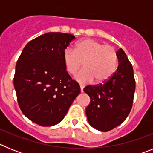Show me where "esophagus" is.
I'll return each mask as SVG.
<instances>
[{
    "mask_svg": "<svg viewBox=\"0 0 153 153\" xmlns=\"http://www.w3.org/2000/svg\"><path fill=\"white\" fill-rule=\"evenodd\" d=\"M83 88H84V86H83V85H80V91H81V93H83Z\"/></svg>",
    "mask_w": 153,
    "mask_h": 153,
    "instance_id": "1",
    "label": "esophagus"
}]
</instances>
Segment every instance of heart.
Segmentation results:
<instances>
[{
    "label": "heart",
    "mask_w": 153,
    "mask_h": 153,
    "mask_svg": "<svg viewBox=\"0 0 153 153\" xmlns=\"http://www.w3.org/2000/svg\"><path fill=\"white\" fill-rule=\"evenodd\" d=\"M64 67L67 72L74 75L82 66L83 70L76 75L80 83H97L107 81L117 70L118 56L111 45L103 44L93 39L81 40L76 46L75 51L67 48L63 53Z\"/></svg>",
    "instance_id": "1"
}]
</instances>
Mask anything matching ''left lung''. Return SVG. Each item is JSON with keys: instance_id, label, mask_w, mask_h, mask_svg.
I'll return each instance as SVG.
<instances>
[{"instance_id": "8db88e82", "label": "left lung", "mask_w": 153, "mask_h": 153, "mask_svg": "<svg viewBox=\"0 0 153 153\" xmlns=\"http://www.w3.org/2000/svg\"><path fill=\"white\" fill-rule=\"evenodd\" d=\"M119 65L116 72L103 83L87 86L90 103L86 109L89 123L108 132L122 123L129 116L133 102L136 81L133 68L122 48L117 51Z\"/></svg>"}]
</instances>
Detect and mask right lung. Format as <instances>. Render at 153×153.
<instances>
[{"instance_id": "obj_1", "label": "right lung", "mask_w": 153, "mask_h": 153, "mask_svg": "<svg viewBox=\"0 0 153 153\" xmlns=\"http://www.w3.org/2000/svg\"><path fill=\"white\" fill-rule=\"evenodd\" d=\"M75 36L51 32L30 40L16 64L13 85L21 111L42 126L61 122L80 93L64 67L63 53Z\"/></svg>"}]
</instances>
